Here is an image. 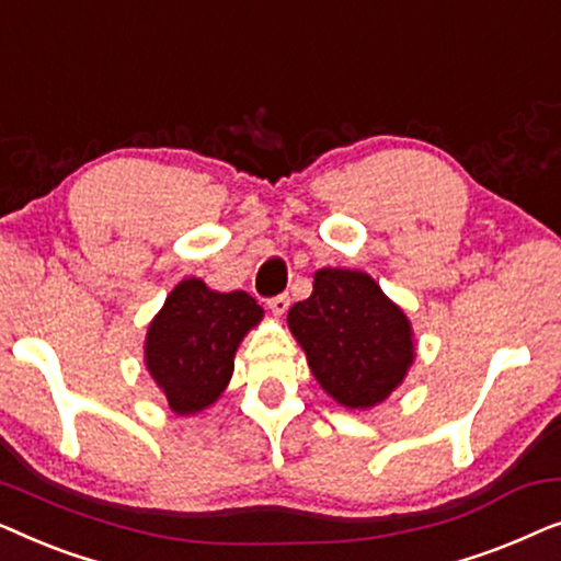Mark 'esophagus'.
<instances>
[{"mask_svg":"<svg viewBox=\"0 0 561 561\" xmlns=\"http://www.w3.org/2000/svg\"><path fill=\"white\" fill-rule=\"evenodd\" d=\"M267 306H271V311L275 313V317H283V313L288 311L290 298H288V294H278V296L267 298Z\"/></svg>","mask_w":561,"mask_h":561,"instance_id":"obj_1","label":"esophagus"}]
</instances>
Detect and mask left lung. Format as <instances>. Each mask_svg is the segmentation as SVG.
<instances>
[{
	"mask_svg": "<svg viewBox=\"0 0 561 561\" xmlns=\"http://www.w3.org/2000/svg\"><path fill=\"white\" fill-rule=\"evenodd\" d=\"M288 327L319 386L347 409H370L413 363L411 324L367 273L324 267L288 311Z\"/></svg>",
	"mask_w": 561,
	"mask_h": 561,
	"instance_id": "left-lung-1",
	"label": "left lung"
}]
</instances>
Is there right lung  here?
<instances>
[{"label": "right lung", "instance_id": "1", "mask_svg": "<svg viewBox=\"0 0 561 561\" xmlns=\"http://www.w3.org/2000/svg\"><path fill=\"white\" fill-rule=\"evenodd\" d=\"M263 317L244 290L217 294L204 280H181L152 319L145 365L181 416L211 405L234 370L242 336Z\"/></svg>", "mask_w": 561, "mask_h": 561}]
</instances>
